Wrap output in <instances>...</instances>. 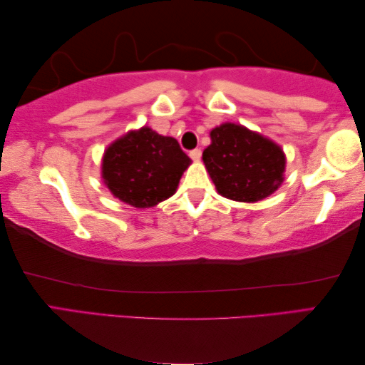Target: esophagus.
Masks as SVG:
<instances>
[{"mask_svg":"<svg viewBox=\"0 0 365 365\" xmlns=\"http://www.w3.org/2000/svg\"><path fill=\"white\" fill-rule=\"evenodd\" d=\"M189 155H190V158H192L194 161H199L202 158V150H200V148H194V150L190 152Z\"/></svg>","mask_w":365,"mask_h":365,"instance_id":"1","label":"esophagus"}]
</instances>
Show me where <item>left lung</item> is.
<instances>
[{"mask_svg":"<svg viewBox=\"0 0 365 365\" xmlns=\"http://www.w3.org/2000/svg\"><path fill=\"white\" fill-rule=\"evenodd\" d=\"M210 137L202 158L226 199L259 202L282 186L286 158L277 143L232 123L215 128Z\"/></svg>","mask_w":365,"mask_h":365,"instance_id":"8db88e82","label":"left lung"}]
</instances>
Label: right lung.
I'll return each instance as SVG.
<instances>
[{"label":"right lung","mask_w":365,"mask_h":365,"mask_svg":"<svg viewBox=\"0 0 365 365\" xmlns=\"http://www.w3.org/2000/svg\"><path fill=\"white\" fill-rule=\"evenodd\" d=\"M190 158L173 137L150 128L130 130L106 148L101 176L119 200L135 208L157 205L176 192Z\"/></svg>","instance_id":"right-lung-1"}]
</instances>
